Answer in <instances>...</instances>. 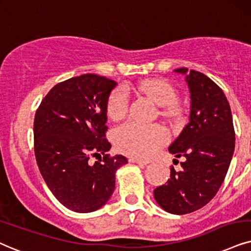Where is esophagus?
Masks as SVG:
<instances>
[{"label": "esophagus", "instance_id": "obj_1", "mask_svg": "<svg viewBox=\"0 0 251 251\" xmlns=\"http://www.w3.org/2000/svg\"><path fill=\"white\" fill-rule=\"evenodd\" d=\"M128 161L131 163H136V164H142V166H147L149 163L148 161H144V160H139V158H134V157H129Z\"/></svg>", "mask_w": 251, "mask_h": 251}]
</instances>
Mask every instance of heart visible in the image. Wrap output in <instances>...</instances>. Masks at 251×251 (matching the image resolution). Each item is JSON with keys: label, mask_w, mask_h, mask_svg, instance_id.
<instances>
[{"label": "heart", "mask_w": 251, "mask_h": 251, "mask_svg": "<svg viewBox=\"0 0 251 251\" xmlns=\"http://www.w3.org/2000/svg\"><path fill=\"white\" fill-rule=\"evenodd\" d=\"M138 93L147 96L158 106L166 107L164 115L175 117L179 107L175 103L177 94L173 85L161 78H149L134 88ZM128 109V96L123 88H117L111 93L106 103V112L111 119L123 118ZM117 148L131 156L148 158L156 153L158 148L168 140V133L162 126L142 125L127 123L119 126L113 133Z\"/></svg>", "instance_id": "1"}]
</instances>
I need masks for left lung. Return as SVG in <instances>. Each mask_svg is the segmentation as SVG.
<instances>
[{
  "label": "left lung",
  "instance_id": "obj_1",
  "mask_svg": "<svg viewBox=\"0 0 251 251\" xmlns=\"http://www.w3.org/2000/svg\"><path fill=\"white\" fill-rule=\"evenodd\" d=\"M190 90L189 123L169 146L182 170L170 168L167 184L154 190V198L171 214H186L205 206L217 195L229 168L235 132L224 91L201 72L178 68Z\"/></svg>",
  "mask_w": 251,
  "mask_h": 251
}]
</instances>
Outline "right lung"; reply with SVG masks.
<instances>
[{
	"label": "right lung",
	"mask_w": 251,
	"mask_h": 251,
	"mask_svg": "<svg viewBox=\"0 0 251 251\" xmlns=\"http://www.w3.org/2000/svg\"><path fill=\"white\" fill-rule=\"evenodd\" d=\"M117 83L96 74L60 82L41 100L33 124L34 155L50 192L69 210L94 212L115 191L116 171L127 163L110 156L106 103ZM90 157L99 161L94 164Z\"/></svg>",
	"instance_id": "add662e5"
}]
</instances>
